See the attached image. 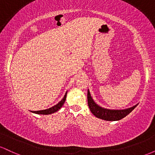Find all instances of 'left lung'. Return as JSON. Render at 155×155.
Returning <instances> with one entry per match:
<instances>
[{
  "mask_svg": "<svg viewBox=\"0 0 155 155\" xmlns=\"http://www.w3.org/2000/svg\"><path fill=\"white\" fill-rule=\"evenodd\" d=\"M87 102L90 110L94 115L97 118L106 121H117L124 118V117L129 114L131 111L136 107L137 105L133 107L124 110H110L106 108H101L92 100L90 92H87Z\"/></svg>",
  "mask_w": 155,
  "mask_h": 155,
  "instance_id": "obj_1",
  "label": "left lung"
}]
</instances>
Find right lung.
<instances>
[{"mask_svg": "<svg viewBox=\"0 0 155 155\" xmlns=\"http://www.w3.org/2000/svg\"><path fill=\"white\" fill-rule=\"evenodd\" d=\"M66 95H67V92L65 93V96H64L63 98L62 99V101H60V102L58 103L57 105H55V106H53V107L49 108H48V109H46V110H41V111H32V112H33V113H35V114H50L54 113V112L58 111V110H59L60 108L63 106V104L65 103V101Z\"/></svg>", "mask_w": 155, "mask_h": 155, "instance_id": "1", "label": "right lung"}]
</instances>
